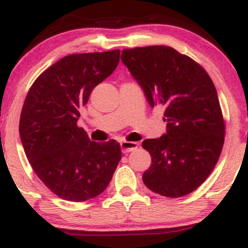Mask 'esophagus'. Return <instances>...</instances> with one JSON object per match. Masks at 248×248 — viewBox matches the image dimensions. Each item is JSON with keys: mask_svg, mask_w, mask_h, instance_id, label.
<instances>
[{"mask_svg": "<svg viewBox=\"0 0 248 248\" xmlns=\"http://www.w3.org/2000/svg\"><path fill=\"white\" fill-rule=\"evenodd\" d=\"M121 146V150L122 153H130L133 152V150H135L136 148H138L139 143L138 142H129V141H122L120 143Z\"/></svg>", "mask_w": 248, "mask_h": 248, "instance_id": "1", "label": "esophagus"}]
</instances>
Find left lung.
<instances>
[{"mask_svg": "<svg viewBox=\"0 0 248 248\" xmlns=\"http://www.w3.org/2000/svg\"><path fill=\"white\" fill-rule=\"evenodd\" d=\"M121 61L150 106L164 108L167 133L142 142L152 156L143 183L171 198L195 191L212 172L224 144L225 124L211 78L190 57L163 45L126 49Z\"/></svg>", "mask_w": 248, "mask_h": 248, "instance_id": "1", "label": "left lung"}]
</instances>
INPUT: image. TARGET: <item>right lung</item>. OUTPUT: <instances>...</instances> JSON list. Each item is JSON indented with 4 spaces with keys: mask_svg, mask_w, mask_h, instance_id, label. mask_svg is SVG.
Listing matches in <instances>:
<instances>
[{
    "mask_svg": "<svg viewBox=\"0 0 248 248\" xmlns=\"http://www.w3.org/2000/svg\"><path fill=\"white\" fill-rule=\"evenodd\" d=\"M119 61V50L66 56L36 79L25 98L19 119L25 155L45 186L62 199L100 195L121 160L115 140L91 141L77 126L79 109Z\"/></svg>",
    "mask_w": 248,
    "mask_h": 248,
    "instance_id": "add662e5",
    "label": "right lung"
}]
</instances>
